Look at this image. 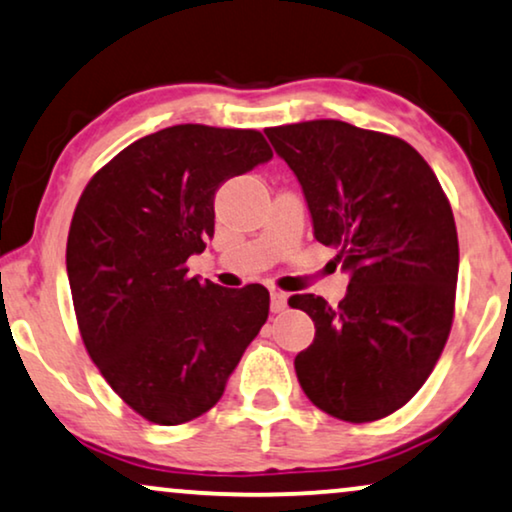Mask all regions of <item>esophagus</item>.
<instances>
[{
	"mask_svg": "<svg viewBox=\"0 0 512 512\" xmlns=\"http://www.w3.org/2000/svg\"><path fill=\"white\" fill-rule=\"evenodd\" d=\"M285 306H288V295L281 290H271V311L281 313L285 311Z\"/></svg>",
	"mask_w": 512,
	"mask_h": 512,
	"instance_id": "1",
	"label": "esophagus"
}]
</instances>
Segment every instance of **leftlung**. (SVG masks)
I'll list each match as a JSON object with an SVG mask.
<instances>
[{"label":"left lung","instance_id":"8db88e82","mask_svg":"<svg viewBox=\"0 0 512 512\" xmlns=\"http://www.w3.org/2000/svg\"><path fill=\"white\" fill-rule=\"evenodd\" d=\"M297 175L318 243L337 248L349 292L337 306L292 295L316 325L295 370L318 410L384 419L424 386L454 320L459 238L438 177L395 135L337 119L267 128Z\"/></svg>","mask_w":512,"mask_h":512}]
</instances>
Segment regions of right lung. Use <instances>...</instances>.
I'll return each instance as SVG.
<instances>
[{
	"instance_id": "add662e5",
	"label": "right lung",
	"mask_w": 512,
	"mask_h": 512,
	"mask_svg": "<svg viewBox=\"0 0 512 512\" xmlns=\"http://www.w3.org/2000/svg\"><path fill=\"white\" fill-rule=\"evenodd\" d=\"M260 131L180 124L95 173L67 234V278L88 356L114 393L159 426L201 417L269 316V290L187 274L215 234V192L269 161Z\"/></svg>"
}]
</instances>
